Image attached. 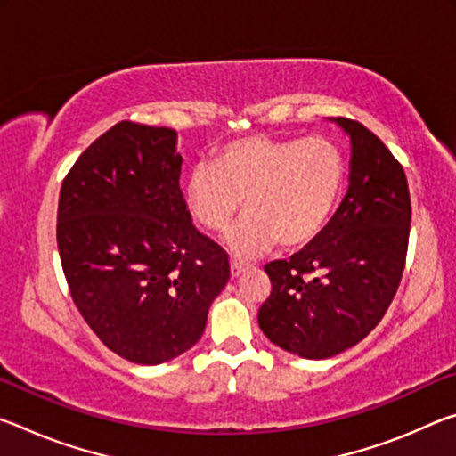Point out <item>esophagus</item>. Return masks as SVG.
I'll use <instances>...</instances> for the list:
<instances>
[{"label": "esophagus", "mask_w": 456, "mask_h": 456, "mask_svg": "<svg viewBox=\"0 0 456 456\" xmlns=\"http://www.w3.org/2000/svg\"><path fill=\"white\" fill-rule=\"evenodd\" d=\"M249 267L251 265L245 264V261H241V259H231V275L233 277H239L241 273H245Z\"/></svg>", "instance_id": "esophagus-1"}]
</instances>
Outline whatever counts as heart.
I'll return each mask as SVG.
<instances>
[{
    "mask_svg": "<svg viewBox=\"0 0 456 456\" xmlns=\"http://www.w3.org/2000/svg\"><path fill=\"white\" fill-rule=\"evenodd\" d=\"M344 184V159L328 138H239L197 165L184 184V203L200 227L225 231L227 247L256 257L280 241L285 249L312 243L328 225Z\"/></svg>",
    "mask_w": 456,
    "mask_h": 456,
    "instance_id": "1",
    "label": "heart"
}]
</instances>
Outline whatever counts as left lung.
<instances>
[{"mask_svg":"<svg viewBox=\"0 0 456 456\" xmlns=\"http://www.w3.org/2000/svg\"><path fill=\"white\" fill-rule=\"evenodd\" d=\"M350 134V187L322 233L289 259L265 265L272 293L259 307L264 334L302 358H331L384 318L403 280L411 192L403 165L362 122Z\"/></svg>","mask_w":456,"mask_h":456,"instance_id":"8db88e82","label":"left lung"}]
</instances>
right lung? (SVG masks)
Masks as SVG:
<instances>
[{"label":"right lung","mask_w":456,"mask_h":456,"mask_svg":"<svg viewBox=\"0 0 456 456\" xmlns=\"http://www.w3.org/2000/svg\"><path fill=\"white\" fill-rule=\"evenodd\" d=\"M176 133L122 120L66 175L58 251L76 307L108 350L163 364L203 336L229 256L192 225Z\"/></svg>","instance_id":"obj_1"}]
</instances>
